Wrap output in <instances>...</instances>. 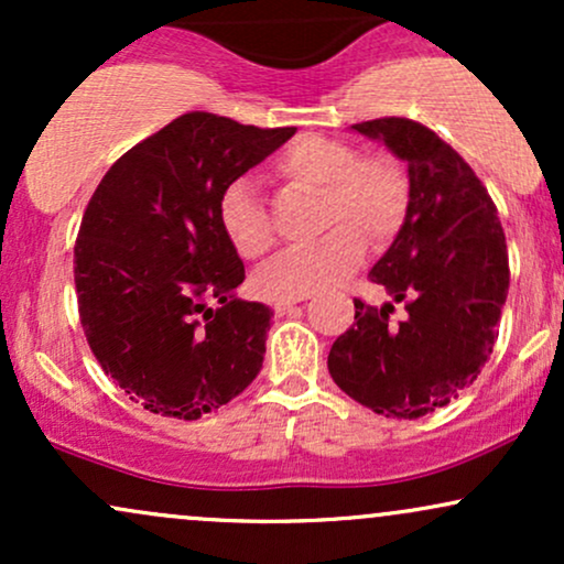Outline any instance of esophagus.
I'll return each mask as SVG.
<instances>
[{"label":"esophagus","instance_id":"esophagus-1","mask_svg":"<svg viewBox=\"0 0 564 564\" xmlns=\"http://www.w3.org/2000/svg\"><path fill=\"white\" fill-rule=\"evenodd\" d=\"M296 304V300H291V302H275L273 304V310H275V315H286L291 307H294Z\"/></svg>","mask_w":564,"mask_h":564}]
</instances>
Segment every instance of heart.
I'll use <instances>...</instances> for the list:
<instances>
[{
  "label": "heart",
  "instance_id": "1",
  "mask_svg": "<svg viewBox=\"0 0 564 564\" xmlns=\"http://www.w3.org/2000/svg\"><path fill=\"white\" fill-rule=\"evenodd\" d=\"M273 174L286 191L321 198L318 228L326 236L264 264L254 275L262 300L291 302L334 286L364 260L366 238L387 241L408 215L411 187L403 166L387 153H360L345 140L302 134L275 153ZM217 219L225 238L246 260L268 254L275 225L249 180L219 193Z\"/></svg>",
  "mask_w": 564,
  "mask_h": 564
}]
</instances>
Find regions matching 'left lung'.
<instances>
[{"instance_id":"obj_1","label":"left lung","mask_w":564,"mask_h":564,"mask_svg":"<svg viewBox=\"0 0 564 564\" xmlns=\"http://www.w3.org/2000/svg\"><path fill=\"white\" fill-rule=\"evenodd\" d=\"M352 129L408 164L405 223L368 273L408 315L390 326L392 302L355 300L328 371L373 413L419 419L458 398L494 352L509 291L507 238L480 177L430 127L387 116Z\"/></svg>"}]
</instances>
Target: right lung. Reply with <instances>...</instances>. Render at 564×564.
<instances>
[{
  "mask_svg": "<svg viewBox=\"0 0 564 564\" xmlns=\"http://www.w3.org/2000/svg\"><path fill=\"white\" fill-rule=\"evenodd\" d=\"M294 132L185 113L129 148L89 198L74 246L84 336L145 411L196 422L260 373L273 310L236 296L246 273L217 200Z\"/></svg>",
  "mask_w": 564,
  "mask_h": 564,
  "instance_id": "right-lung-1",
  "label": "right lung"
}]
</instances>
